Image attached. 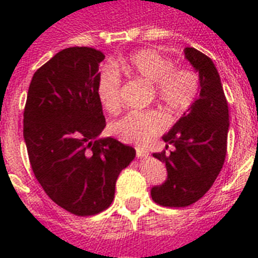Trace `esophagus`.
Returning <instances> with one entry per match:
<instances>
[{
  "instance_id": "esophagus-1",
  "label": "esophagus",
  "mask_w": 258,
  "mask_h": 258,
  "mask_svg": "<svg viewBox=\"0 0 258 258\" xmlns=\"http://www.w3.org/2000/svg\"><path fill=\"white\" fill-rule=\"evenodd\" d=\"M149 155V154L146 153L145 150H141V149H137V157L138 158H146Z\"/></svg>"
}]
</instances>
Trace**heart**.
<instances>
[{
  "mask_svg": "<svg viewBox=\"0 0 258 258\" xmlns=\"http://www.w3.org/2000/svg\"><path fill=\"white\" fill-rule=\"evenodd\" d=\"M117 67L124 74L153 84L158 103L170 115H180L190 108L200 91L198 75L191 70L175 68L174 60L159 50L143 49L120 60ZM97 99L109 113L120 109V75L113 67L100 71L96 86ZM165 123L157 112H130L112 121L108 133L124 143L146 147L163 131Z\"/></svg>",
  "mask_w": 258,
  "mask_h": 258,
  "instance_id": "obj_1",
  "label": "heart"
}]
</instances>
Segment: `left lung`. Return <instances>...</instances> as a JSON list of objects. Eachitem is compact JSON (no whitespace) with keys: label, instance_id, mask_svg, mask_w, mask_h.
I'll return each mask as SVG.
<instances>
[{"label":"left lung","instance_id":"8db88e82","mask_svg":"<svg viewBox=\"0 0 258 258\" xmlns=\"http://www.w3.org/2000/svg\"><path fill=\"white\" fill-rule=\"evenodd\" d=\"M184 58L198 72L200 91L190 108L162 139L170 153H155L167 178L151 187L157 204L183 208L206 194L220 174L226 155L229 109L214 62L196 48H184Z\"/></svg>","mask_w":258,"mask_h":258}]
</instances>
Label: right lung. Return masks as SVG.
Instances as JSON below:
<instances>
[{"mask_svg": "<svg viewBox=\"0 0 258 258\" xmlns=\"http://www.w3.org/2000/svg\"><path fill=\"white\" fill-rule=\"evenodd\" d=\"M100 50L72 46L34 72L24 111V141L36 179L54 204L76 216L103 212L135 150L105 127L97 99Z\"/></svg>", "mask_w": 258, "mask_h": 258, "instance_id": "right-lung-1", "label": "right lung"}]
</instances>
